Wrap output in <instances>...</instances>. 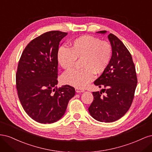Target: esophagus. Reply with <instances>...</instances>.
I'll return each instance as SVG.
<instances>
[{"label":"esophagus","mask_w":152,"mask_h":152,"mask_svg":"<svg viewBox=\"0 0 152 152\" xmlns=\"http://www.w3.org/2000/svg\"><path fill=\"white\" fill-rule=\"evenodd\" d=\"M75 91H76V93H83V92L85 91V90L84 89L77 88V87H76V88H75Z\"/></svg>","instance_id":"obj_1"}]
</instances>
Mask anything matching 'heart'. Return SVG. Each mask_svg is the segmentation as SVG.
I'll list each match as a JSON object with an SVG mask.
<instances>
[{
	"label": "heart",
	"instance_id": "heart-1",
	"mask_svg": "<svg viewBox=\"0 0 152 152\" xmlns=\"http://www.w3.org/2000/svg\"><path fill=\"white\" fill-rule=\"evenodd\" d=\"M112 48L105 40L90 35L77 38L70 44V49L61 46L57 53L58 61L63 69L70 70L77 59H81L80 70L65 72L63 80L71 86L83 88L94 79V73L103 72L111 60Z\"/></svg>",
	"mask_w": 152,
	"mask_h": 152
}]
</instances>
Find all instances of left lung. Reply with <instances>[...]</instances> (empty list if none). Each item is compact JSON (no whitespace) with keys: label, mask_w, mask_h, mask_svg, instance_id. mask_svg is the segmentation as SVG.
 I'll use <instances>...</instances> for the list:
<instances>
[{"label":"left lung","mask_w":152,"mask_h":152,"mask_svg":"<svg viewBox=\"0 0 152 152\" xmlns=\"http://www.w3.org/2000/svg\"><path fill=\"white\" fill-rule=\"evenodd\" d=\"M107 31L97 33L105 34ZM108 38L112 55L108 66L94 84L103 87L93 92L94 99L88 110L96 121L112 122L122 117L132 103L137 83L134 64L131 54L122 41L112 34ZM105 92L102 96V92Z\"/></svg>","instance_id":"8db88e82"}]
</instances>
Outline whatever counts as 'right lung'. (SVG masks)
Returning a JSON list of instances; mask_svg holds the SVG:
<instances>
[{
    "label": "right lung",
    "mask_w": 152,
    "mask_h": 152,
    "mask_svg": "<svg viewBox=\"0 0 152 152\" xmlns=\"http://www.w3.org/2000/svg\"><path fill=\"white\" fill-rule=\"evenodd\" d=\"M66 32L50 31L32 40L18 63L16 75L18 98L28 116L41 124L59 120L75 94L69 85L57 87V53Z\"/></svg>",
    "instance_id": "obj_1"
}]
</instances>
